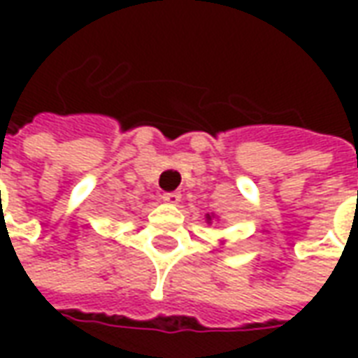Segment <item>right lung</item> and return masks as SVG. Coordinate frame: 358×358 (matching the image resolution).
Returning <instances> with one entry per match:
<instances>
[{"mask_svg": "<svg viewBox=\"0 0 358 358\" xmlns=\"http://www.w3.org/2000/svg\"><path fill=\"white\" fill-rule=\"evenodd\" d=\"M205 218H207V222H210L213 218H217V215H215V213H207V215H205Z\"/></svg>", "mask_w": 358, "mask_h": 358, "instance_id": "obj_1", "label": "right lung"}]
</instances>
